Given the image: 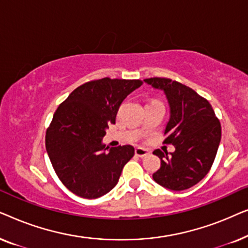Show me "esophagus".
Returning <instances> with one entry per match:
<instances>
[{
	"label": "esophagus",
	"mask_w": 248,
	"mask_h": 248,
	"mask_svg": "<svg viewBox=\"0 0 248 248\" xmlns=\"http://www.w3.org/2000/svg\"><path fill=\"white\" fill-rule=\"evenodd\" d=\"M149 155V151L147 150V149H143L141 147H138L137 149H135V155H138V157L140 158H143L145 157V155Z\"/></svg>",
	"instance_id": "34e87169"
}]
</instances>
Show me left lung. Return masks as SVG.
Here are the masks:
<instances>
[{"label":"left lung","instance_id":"left-lung-1","mask_svg":"<svg viewBox=\"0 0 248 248\" xmlns=\"http://www.w3.org/2000/svg\"><path fill=\"white\" fill-rule=\"evenodd\" d=\"M144 82L164 91L169 105V120L164 143L175 151H154L161 160L152 175L155 182L171 191H184L205 177L215 161L221 140V125L212 106L194 90L166 78H150Z\"/></svg>","mask_w":248,"mask_h":248}]
</instances>
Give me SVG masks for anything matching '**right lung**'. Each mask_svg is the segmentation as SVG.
I'll list each match as a JSON object with an SVG mask.
<instances>
[{"mask_svg":"<svg viewBox=\"0 0 248 248\" xmlns=\"http://www.w3.org/2000/svg\"><path fill=\"white\" fill-rule=\"evenodd\" d=\"M141 80L104 78L78 87L60 105L46 132V150L57 177L71 192L84 199L100 198L113 189L132 145L110 148L103 143L118 107Z\"/></svg>","mask_w":248,"mask_h":248,"instance_id":"right-lung-1","label":"right lung"}]
</instances>
